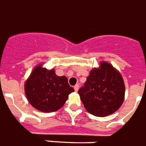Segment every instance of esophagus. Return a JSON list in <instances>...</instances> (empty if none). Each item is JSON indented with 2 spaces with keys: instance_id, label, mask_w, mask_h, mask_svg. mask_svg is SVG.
Segmentation results:
<instances>
[{
  "instance_id": "esophagus-1",
  "label": "esophagus",
  "mask_w": 146,
  "mask_h": 146,
  "mask_svg": "<svg viewBox=\"0 0 146 146\" xmlns=\"http://www.w3.org/2000/svg\"><path fill=\"white\" fill-rule=\"evenodd\" d=\"M74 90H75V91H77L79 90V84H76L75 86H74Z\"/></svg>"
}]
</instances>
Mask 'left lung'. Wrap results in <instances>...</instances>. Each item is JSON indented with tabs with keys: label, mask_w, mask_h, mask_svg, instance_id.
<instances>
[{
	"label": "left lung",
	"mask_w": 146,
	"mask_h": 146,
	"mask_svg": "<svg viewBox=\"0 0 146 146\" xmlns=\"http://www.w3.org/2000/svg\"><path fill=\"white\" fill-rule=\"evenodd\" d=\"M125 84L119 72L108 62L93 69L84 86L78 90L87 111L98 117L113 114L121 106L125 98Z\"/></svg>",
	"instance_id": "obj_1"
}]
</instances>
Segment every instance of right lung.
I'll return each instance as SVG.
<instances>
[{
	"mask_svg": "<svg viewBox=\"0 0 146 146\" xmlns=\"http://www.w3.org/2000/svg\"><path fill=\"white\" fill-rule=\"evenodd\" d=\"M25 90L29 103L35 108L42 112H53L63 106L74 89L66 76H57L55 70H48L39 65L25 82Z\"/></svg>",
	"mask_w": 146,
	"mask_h": 146,
	"instance_id": "1",
	"label": "right lung"
}]
</instances>
